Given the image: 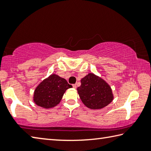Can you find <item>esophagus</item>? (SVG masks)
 Instances as JSON below:
<instances>
[{"label": "esophagus", "mask_w": 151, "mask_h": 151, "mask_svg": "<svg viewBox=\"0 0 151 151\" xmlns=\"http://www.w3.org/2000/svg\"><path fill=\"white\" fill-rule=\"evenodd\" d=\"M73 88H76V84H73Z\"/></svg>", "instance_id": "esophagus-1"}]
</instances>
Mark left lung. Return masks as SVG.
<instances>
[{"instance_id": "8db88e82", "label": "left lung", "mask_w": 151, "mask_h": 151, "mask_svg": "<svg viewBox=\"0 0 151 151\" xmlns=\"http://www.w3.org/2000/svg\"><path fill=\"white\" fill-rule=\"evenodd\" d=\"M77 91L82 102L91 109L103 108L113 99L110 86L93 73L81 79V85Z\"/></svg>"}]
</instances>
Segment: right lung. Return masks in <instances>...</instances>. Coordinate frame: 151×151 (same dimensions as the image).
Wrapping results in <instances>:
<instances>
[{"label":"right lung","instance_id":"obj_1","mask_svg":"<svg viewBox=\"0 0 151 151\" xmlns=\"http://www.w3.org/2000/svg\"><path fill=\"white\" fill-rule=\"evenodd\" d=\"M72 87L65 78L56 75L43 81L35 91L34 102L45 109H49L60 103L66 89Z\"/></svg>","mask_w":151,"mask_h":151}]
</instances>
